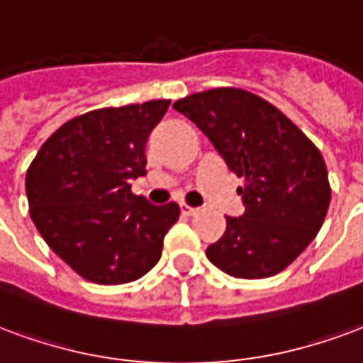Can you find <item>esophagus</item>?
Listing matches in <instances>:
<instances>
[{"label": "esophagus", "mask_w": 363, "mask_h": 363, "mask_svg": "<svg viewBox=\"0 0 363 363\" xmlns=\"http://www.w3.org/2000/svg\"><path fill=\"white\" fill-rule=\"evenodd\" d=\"M182 216H196L198 213V208H192V206H186V203H181Z\"/></svg>", "instance_id": "obj_1"}]
</instances>
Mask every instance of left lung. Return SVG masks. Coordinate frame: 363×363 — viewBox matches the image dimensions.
<instances>
[{
  "label": "left lung",
  "instance_id": "1",
  "mask_svg": "<svg viewBox=\"0 0 363 363\" xmlns=\"http://www.w3.org/2000/svg\"><path fill=\"white\" fill-rule=\"evenodd\" d=\"M242 177L244 213L206 256L230 277L264 279L291 265L315 238L331 202L319 150L289 117L240 88H216L174 101Z\"/></svg>",
  "mask_w": 363,
  "mask_h": 363
}]
</instances>
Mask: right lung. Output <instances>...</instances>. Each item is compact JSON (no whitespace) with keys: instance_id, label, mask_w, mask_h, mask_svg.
I'll return each instance as SVG.
<instances>
[{"instance_id":"right-lung-1","label":"right lung","mask_w":363,"mask_h":363,"mask_svg":"<svg viewBox=\"0 0 363 363\" xmlns=\"http://www.w3.org/2000/svg\"><path fill=\"white\" fill-rule=\"evenodd\" d=\"M169 107L154 99L106 107L65 125L40 147L26 173L30 217L48 246L80 277L130 283L161 257L181 209L134 196L146 174V142Z\"/></svg>"}]
</instances>
